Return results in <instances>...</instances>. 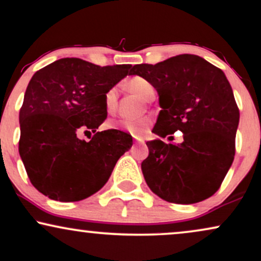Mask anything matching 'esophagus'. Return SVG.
<instances>
[{
  "mask_svg": "<svg viewBox=\"0 0 261 261\" xmlns=\"http://www.w3.org/2000/svg\"><path fill=\"white\" fill-rule=\"evenodd\" d=\"M134 139L136 140V142H139V143H143L144 142V140L142 139V137H140V136H134Z\"/></svg>",
  "mask_w": 261,
  "mask_h": 261,
  "instance_id": "34e87169",
  "label": "esophagus"
}]
</instances>
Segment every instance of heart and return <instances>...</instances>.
<instances>
[{"mask_svg": "<svg viewBox=\"0 0 261 261\" xmlns=\"http://www.w3.org/2000/svg\"><path fill=\"white\" fill-rule=\"evenodd\" d=\"M125 87L144 100H148L155 95L154 86H153L148 80L143 79V77L141 76H134L131 77V79H128L126 83H125ZM117 103L118 87L113 86L111 89L107 90V92L105 93L106 111L108 113L115 112V109H117ZM150 124H152V119L146 117L137 119V120L113 121L109 122L108 126L111 128H122V130L127 131V133L135 135V136H141V135H144L147 133Z\"/></svg>", "mask_w": 261, "mask_h": 261, "instance_id": "1", "label": "heart"}]
</instances>
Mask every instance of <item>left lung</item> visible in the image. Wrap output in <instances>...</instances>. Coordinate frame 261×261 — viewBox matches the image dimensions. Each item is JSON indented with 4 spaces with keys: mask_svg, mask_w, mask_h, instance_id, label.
I'll return each instance as SVG.
<instances>
[{
    "mask_svg": "<svg viewBox=\"0 0 261 261\" xmlns=\"http://www.w3.org/2000/svg\"><path fill=\"white\" fill-rule=\"evenodd\" d=\"M159 96L153 127L159 139L148 141L149 154L141 164L148 187L176 204L202 202L220 187L234 158L240 111L221 69L194 55H180L156 64L134 65ZM181 130V144L160 140Z\"/></svg>",
    "mask_w": 261,
    "mask_h": 261,
    "instance_id": "1",
    "label": "left lung"
}]
</instances>
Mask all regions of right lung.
Wrapping results in <instances>:
<instances>
[{
	"instance_id": "obj_1",
	"label": "right lung",
	"mask_w": 261,
	"mask_h": 261,
	"mask_svg": "<svg viewBox=\"0 0 261 261\" xmlns=\"http://www.w3.org/2000/svg\"><path fill=\"white\" fill-rule=\"evenodd\" d=\"M130 68L62 58L34 74L19 113V154L39 192L53 200L77 202L105 186L133 137L96 130L107 118L105 93ZM87 129L95 134L89 143L79 139Z\"/></svg>"
}]
</instances>
